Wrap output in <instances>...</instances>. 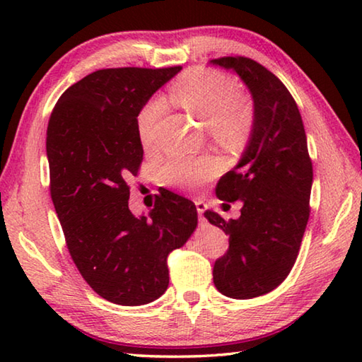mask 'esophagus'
I'll return each instance as SVG.
<instances>
[{"label": "esophagus", "instance_id": "1", "mask_svg": "<svg viewBox=\"0 0 362 362\" xmlns=\"http://www.w3.org/2000/svg\"><path fill=\"white\" fill-rule=\"evenodd\" d=\"M194 204H196V211H198L199 217H201V223H204V216H203V214L207 211V204L204 203V201H201V199L194 201Z\"/></svg>", "mask_w": 362, "mask_h": 362}]
</instances>
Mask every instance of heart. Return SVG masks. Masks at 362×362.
Instances as JSON below:
<instances>
[{"label": "heart", "instance_id": "1", "mask_svg": "<svg viewBox=\"0 0 362 362\" xmlns=\"http://www.w3.org/2000/svg\"><path fill=\"white\" fill-rule=\"evenodd\" d=\"M173 103L207 126L212 139L223 146H236L247 137L252 124V112L244 97L238 94V84L231 78L209 69H194L170 86ZM166 113V102L153 97L137 115V136L144 148L155 144V127ZM218 173L217 159L211 156L189 158L175 155L161 168V179L169 187L192 189L212 179Z\"/></svg>", "mask_w": 362, "mask_h": 362}]
</instances>
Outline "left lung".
I'll use <instances>...</instances> for the list:
<instances>
[{"label": "left lung", "mask_w": 362, "mask_h": 362, "mask_svg": "<svg viewBox=\"0 0 362 362\" xmlns=\"http://www.w3.org/2000/svg\"><path fill=\"white\" fill-rule=\"evenodd\" d=\"M209 64L236 73L254 102L246 148L216 187L218 199L241 201V216L226 222L204 212L230 236L228 252L214 265V284L226 297L246 300L276 289L291 273L310 217L313 166L297 103L272 71L247 57Z\"/></svg>", "instance_id": "obj_1"}]
</instances>
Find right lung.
<instances>
[{
	"mask_svg": "<svg viewBox=\"0 0 362 362\" xmlns=\"http://www.w3.org/2000/svg\"><path fill=\"white\" fill-rule=\"evenodd\" d=\"M182 66L107 69L60 95L47 126L51 196L76 268L108 302L150 303L169 286L168 255L198 226L193 201L164 189L148 216L129 209L144 146L137 115Z\"/></svg>",
	"mask_w": 362,
	"mask_h": 362,
	"instance_id": "add662e5",
	"label": "right lung"
}]
</instances>
